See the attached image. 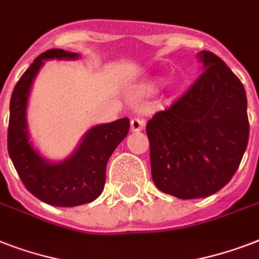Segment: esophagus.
<instances>
[{"instance_id": "esophagus-1", "label": "esophagus", "mask_w": 259, "mask_h": 259, "mask_svg": "<svg viewBox=\"0 0 259 259\" xmlns=\"http://www.w3.org/2000/svg\"><path fill=\"white\" fill-rule=\"evenodd\" d=\"M144 127H145V119H142V118H133L130 121V129H132V132H141Z\"/></svg>"}]
</instances>
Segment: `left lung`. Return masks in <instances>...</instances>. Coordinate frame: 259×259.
Listing matches in <instances>:
<instances>
[{"mask_svg": "<svg viewBox=\"0 0 259 259\" xmlns=\"http://www.w3.org/2000/svg\"><path fill=\"white\" fill-rule=\"evenodd\" d=\"M204 71L176 102L146 123L152 179L179 199L205 197L237 172L249 142L245 87L209 51Z\"/></svg>", "mask_w": 259, "mask_h": 259, "instance_id": "8db88e82", "label": "left lung"}]
</instances>
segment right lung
<instances>
[{"label": "right lung", "instance_id": "1", "mask_svg": "<svg viewBox=\"0 0 259 259\" xmlns=\"http://www.w3.org/2000/svg\"><path fill=\"white\" fill-rule=\"evenodd\" d=\"M78 54L50 50L38 55L17 82L10 98L8 152L18 176L33 196L56 207H75L95 200L103 191L106 165L129 132V118L94 126L74 154L62 162L42 158L29 141L26 103L30 86L44 60L76 59Z\"/></svg>", "mask_w": 259, "mask_h": 259}]
</instances>
